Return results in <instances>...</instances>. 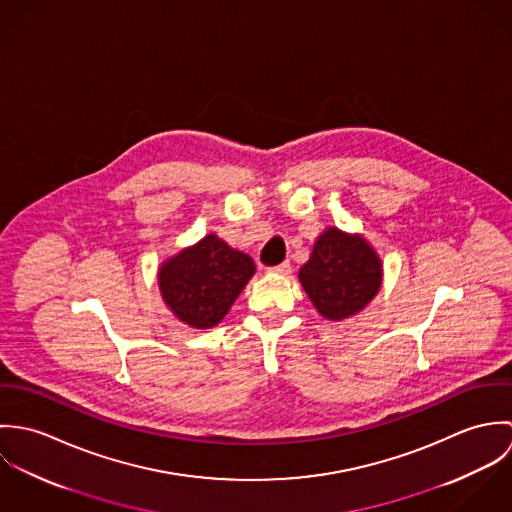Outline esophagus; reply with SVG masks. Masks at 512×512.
Wrapping results in <instances>:
<instances>
[{"mask_svg":"<svg viewBox=\"0 0 512 512\" xmlns=\"http://www.w3.org/2000/svg\"><path fill=\"white\" fill-rule=\"evenodd\" d=\"M274 274H282V276H288L290 272H292V264L290 262H282V264H278V266H274V268H270Z\"/></svg>","mask_w":512,"mask_h":512,"instance_id":"obj_1","label":"esophagus"}]
</instances>
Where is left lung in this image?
<instances>
[{
	"instance_id": "obj_1",
	"label": "left lung",
	"mask_w": 512,
	"mask_h": 512,
	"mask_svg": "<svg viewBox=\"0 0 512 512\" xmlns=\"http://www.w3.org/2000/svg\"><path fill=\"white\" fill-rule=\"evenodd\" d=\"M380 260L359 236L329 228L299 270L303 290L327 319H345L361 311L380 288Z\"/></svg>"
}]
</instances>
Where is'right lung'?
Returning <instances> with one entry per match:
<instances>
[{"instance_id":"add662e5","label":"right lung","mask_w":512,"mask_h":512,"mask_svg":"<svg viewBox=\"0 0 512 512\" xmlns=\"http://www.w3.org/2000/svg\"><path fill=\"white\" fill-rule=\"evenodd\" d=\"M254 270L248 254L209 234L161 266L159 288L183 323L209 329L228 313Z\"/></svg>"}]
</instances>
